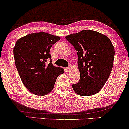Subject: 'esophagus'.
<instances>
[{"instance_id": "obj_1", "label": "esophagus", "mask_w": 129, "mask_h": 129, "mask_svg": "<svg viewBox=\"0 0 129 129\" xmlns=\"http://www.w3.org/2000/svg\"><path fill=\"white\" fill-rule=\"evenodd\" d=\"M70 70H71V65H70V66H69V67H67L66 69V70L67 72H70Z\"/></svg>"}]
</instances>
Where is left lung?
<instances>
[{
  "instance_id": "8db88e82",
  "label": "left lung",
  "mask_w": 129,
  "mask_h": 129,
  "mask_svg": "<svg viewBox=\"0 0 129 129\" xmlns=\"http://www.w3.org/2000/svg\"><path fill=\"white\" fill-rule=\"evenodd\" d=\"M66 38L77 51L78 57L80 79L72 85L74 91L83 96L96 94L113 67L115 49L110 39L92 30L71 34Z\"/></svg>"
}]
</instances>
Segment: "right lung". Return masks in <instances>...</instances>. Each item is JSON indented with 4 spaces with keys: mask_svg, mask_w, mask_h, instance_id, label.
<instances>
[{
    "mask_svg": "<svg viewBox=\"0 0 129 129\" xmlns=\"http://www.w3.org/2000/svg\"><path fill=\"white\" fill-rule=\"evenodd\" d=\"M59 39V36L39 32L22 37L16 43L13 49L16 67L23 84L34 94L49 93L59 75L64 72L62 68L53 66L50 53Z\"/></svg>",
    "mask_w": 129,
    "mask_h": 129,
    "instance_id": "obj_1",
    "label": "right lung"
}]
</instances>
